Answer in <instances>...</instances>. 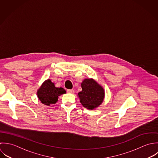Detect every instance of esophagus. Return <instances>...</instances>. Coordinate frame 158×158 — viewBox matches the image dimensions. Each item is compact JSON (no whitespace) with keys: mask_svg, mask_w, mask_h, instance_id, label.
<instances>
[{"mask_svg":"<svg viewBox=\"0 0 158 158\" xmlns=\"http://www.w3.org/2000/svg\"><path fill=\"white\" fill-rule=\"evenodd\" d=\"M67 92L69 94H74V91L73 89H68V90H67Z\"/></svg>","mask_w":158,"mask_h":158,"instance_id":"obj_1","label":"esophagus"}]
</instances>
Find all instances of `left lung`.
I'll use <instances>...</instances> for the list:
<instances>
[{"mask_svg":"<svg viewBox=\"0 0 158 158\" xmlns=\"http://www.w3.org/2000/svg\"><path fill=\"white\" fill-rule=\"evenodd\" d=\"M82 90L78 94L82 105L90 110H93L101 105L104 100V89L93 79H85L82 84Z\"/></svg>","mask_w":158,"mask_h":158,"instance_id":"1","label":"left lung"}]
</instances>
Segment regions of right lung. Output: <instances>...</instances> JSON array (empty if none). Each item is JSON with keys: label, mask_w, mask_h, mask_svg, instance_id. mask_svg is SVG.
<instances>
[{"label": "right lung", "mask_w": 158, "mask_h": 158, "mask_svg": "<svg viewBox=\"0 0 158 158\" xmlns=\"http://www.w3.org/2000/svg\"><path fill=\"white\" fill-rule=\"evenodd\" d=\"M65 93L64 89L55 87L54 83L48 79L42 84L36 94L39 100L43 104L50 106L51 104H56L58 101L59 96Z\"/></svg>", "instance_id": "add662e5"}]
</instances>
